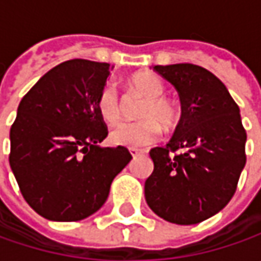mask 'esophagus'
I'll use <instances>...</instances> for the list:
<instances>
[{
	"mask_svg": "<svg viewBox=\"0 0 261 261\" xmlns=\"http://www.w3.org/2000/svg\"><path fill=\"white\" fill-rule=\"evenodd\" d=\"M129 152H130V155L134 156V158H136L138 155H142L145 151H141V149H136V148H132V149H129Z\"/></svg>",
	"mask_w": 261,
	"mask_h": 261,
	"instance_id": "esophagus-1",
	"label": "esophagus"
}]
</instances>
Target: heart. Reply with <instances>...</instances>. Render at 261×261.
Segmentation results:
<instances>
[{
  "instance_id": "b5f03b06",
  "label": "heart",
  "mask_w": 261,
  "mask_h": 261,
  "mask_svg": "<svg viewBox=\"0 0 261 261\" xmlns=\"http://www.w3.org/2000/svg\"><path fill=\"white\" fill-rule=\"evenodd\" d=\"M129 84L134 91L146 98L138 113L142 120L117 126L110 134V142L126 148H142L156 141L160 126L167 130L174 129L180 120V109L173 100L164 97L166 86L154 74H136L130 76ZM97 110L107 125H116L122 119V105L113 84H106L98 93Z\"/></svg>"
}]
</instances>
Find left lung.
<instances>
[{"mask_svg":"<svg viewBox=\"0 0 261 261\" xmlns=\"http://www.w3.org/2000/svg\"><path fill=\"white\" fill-rule=\"evenodd\" d=\"M152 68L177 90L181 117L168 144L149 151L154 171L145 181V200L168 222L199 224L228 205L246 166L240 107L224 83L202 66ZM177 149L184 152L168 155Z\"/></svg>","mask_w":261,"mask_h":261,"instance_id":"8db88e82","label":"left lung"}]
</instances>
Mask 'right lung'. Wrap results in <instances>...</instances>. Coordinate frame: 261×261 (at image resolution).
I'll return each mask as SVG.
<instances>
[{"mask_svg": "<svg viewBox=\"0 0 261 261\" xmlns=\"http://www.w3.org/2000/svg\"><path fill=\"white\" fill-rule=\"evenodd\" d=\"M112 69L86 59L62 62L18 105L10 167L25 202L49 221L72 222L95 214L132 160L125 146H100L107 127L97 97Z\"/></svg>", "mask_w": 261, "mask_h": 261, "instance_id": "obj_1", "label": "right lung"}]
</instances>
